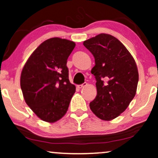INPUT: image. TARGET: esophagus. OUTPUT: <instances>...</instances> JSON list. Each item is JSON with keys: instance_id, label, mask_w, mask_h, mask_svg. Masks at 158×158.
Listing matches in <instances>:
<instances>
[{"instance_id": "1", "label": "esophagus", "mask_w": 158, "mask_h": 158, "mask_svg": "<svg viewBox=\"0 0 158 158\" xmlns=\"http://www.w3.org/2000/svg\"><path fill=\"white\" fill-rule=\"evenodd\" d=\"M85 85H87V83H83V84H81V85H77V87L78 88H83L84 86H85Z\"/></svg>"}]
</instances>
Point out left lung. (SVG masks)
I'll return each mask as SVG.
<instances>
[{"label": "left lung", "instance_id": "left-lung-1", "mask_svg": "<svg viewBox=\"0 0 158 158\" xmlns=\"http://www.w3.org/2000/svg\"><path fill=\"white\" fill-rule=\"evenodd\" d=\"M83 45L96 63L91 73L96 80L97 95L90 108L101 119L112 120L126 110L135 96L139 81L137 64L124 45L110 34H98Z\"/></svg>", "mask_w": 158, "mask_h": 158}]
</instances>
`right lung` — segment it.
Masks as SVG:
<instances>
[{"instance_id": "1", "label": "right lung", "mask_w": 158, "mask_h": 158, "mask_svg": "<svg viewBox=\"0 0 158 158\" xmlns=\"http://www.w3.org/2000/svg\"><path fill=\"white\" fill-rule=\"evenodd\" d=\"M72 41L58 37L42 42L31 54L21 72L23 98L34 114L55 122L66 114L75 86L69 81L67 60L75 48Z\"/></svg>"}]
</instances>
